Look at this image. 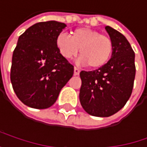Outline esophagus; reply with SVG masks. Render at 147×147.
I'll use <instances>...</instances> for the list:
<instances>
[{
  "instance_id": "obj_1",
  "label": "esophagus",
  "mask_w": 147,
  "mask_h": 147,
  "mask_svg": "<svg viewBox=\"0 0 147 147\" xmlns=\"http://www.w3.org/2000/svg\"><path fill=\"white\" fill-rule=\"evenodd\" d=\"M80 70L79 68L74 67V75H79V74H80Z\"/></svg>"
}]
</instances>
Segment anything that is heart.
<instances>
[{
	"label": "heart",
	"mask_w": 147,
	"mask_h": 147,
	"mask_svg": "<svg viewBox=\"0 0 147 147\" xmlns=\"http://www.w3.org/2000/svg\"><path fill=\"white\" fill-rule=\"evenodd\" d=\"M55 44L61 55L67 60L74 58L80 48L81 56L77 61L78 64H88L94 68L105 65L113 51V43L109 37L88 28L75 29L71 37L61 33L56 37Z\"/></svg>",
	"instance_id": "obj_1"
}]
</instances>
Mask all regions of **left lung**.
I'll return each mask as SVG.
<instances>
[{
    "instance_id": "8db88e82",
    "label": "left lung",
    "mask_w": 147,
    "mask_h": 147,
    "mask_svg": "<svg viewBox=\"0 0 147 147\" xmlns=\"http://www.w3.org/2000/svg\"><path fill=\"white\" fill-rule=\"evenodd\" d=\"M113 43L111 59L94 71H81L80 101L90 115L109 117L119 112L129 100L135 78V54L126 38L107 26Z\"/></svg>"
}]
</instances>
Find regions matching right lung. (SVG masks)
Wrapping results in <instances>:
<instances>
[{"mask_svg": "<svg viewBox=\"0 0 147 147\" xmlns=\"http://www.w3.org/2000/svg\"><path fill=\"white\" fill-rule=\"evenodd\" d=\"M66 27L55 21L38 22L18 39L10 80L17 97L29 107L46 109L53 106L74 74V66L61 55L55 44Z\"/></svg>", "mask_w": 147, "mask_h": 147, "instance_id": "obj_1", "label": "right lung"}]
</instances>
